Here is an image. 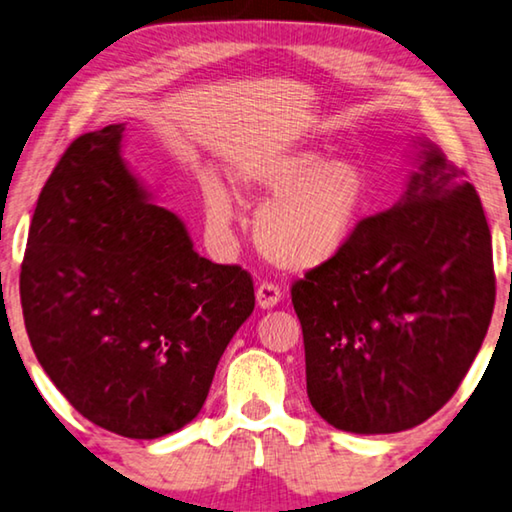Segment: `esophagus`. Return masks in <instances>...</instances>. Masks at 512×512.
I'll return each instance as SVG.
<instances>
[{"mask_svg": "<svg viewBox=\"0 0 512 512\" xmlns=\"http://www.w3.org/2000/svg\"><path fill=\"white\" fill-rule=\"evenodd\" d=\"M256 301L261 308H272L281 301V288L272 281H261L256 288Z\"/></svg>", "mask_w": 512, "mask_h": 512, "instance_id": "34e87169", "label": "esophagus"}]
</instances>
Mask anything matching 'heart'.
I'll return each instance as SVG.
<instances>
[{"mask_svg":"<svg viewBox=\"0 0 512 512\" xmlns=\"http://www.w3.org/2000/svg\"><path fill=\"white\" fill-rule=\"evenodd\" d=\"M242 190L272 192L256 217V240L274 263L311 270L345 247L372 206L365 167L354 158H324L315 149L251 156L233 167ZM208 220L226 229L233 201L217 181L204 183Z\"/></svg>","mask_w":512,"mask_h":512,"instance_id":"obj_1","label":"heart"}]
</instances>
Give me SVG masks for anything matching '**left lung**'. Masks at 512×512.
Segmentation results:
<instances>
[{
    "label": "left lung",
    "instance_id": "8db88e82",
    "mask_svg": "<svg viewBox=\"0 0 512 512\" xmlns=\"http://www.w3.org/2000/svg\"><path fill=\"white\" fill-rule=\"evenodd\" d=\"M424 147L404 197L365 217L290 290L308 399L340 431L397 433L429 420L488 333L497 286L481 199L465 170Z\"/></svg>",
    "mask_w": 512,
    "mask_h": 512
}]
</instances>
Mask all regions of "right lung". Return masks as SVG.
Returning a JSON list of instances; mask_svg holds the SVG:
<instances>
[{
  "label": "right lung",
  "mask_w": 512,
  "mask_h": 512,
  "mask_svg": "<svg viewBox=\"0 0 512 512\" xmlns=\"http://www.w3.org/2000/svg\"><path fill=\"white\" fill-rule=\"evenodd\" d=\"M124 124L83 133L40 192L20 270L33 354L92 424L124 438L179 431L254 311V281L192 249L120 156Z\"/></svg>",
  "instance_id": "add662e5"
}]
</instances>
